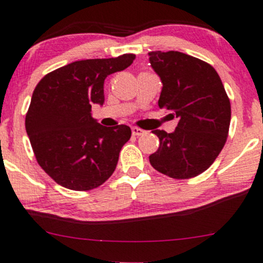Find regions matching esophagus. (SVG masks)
I'll list each match as a JSON object with an SVG mask.
<instances>
[{
    "label": "esophagus",
    "mask_w": 263,
    "mask_h": 263,
    "mask_svg": "<svg viewBox=\"0 0 263 263\" xmlns=\"http://www.w3.org/2000/svg\"><path fill=\"white\" fill-rule=\"evenodd\" d=\"M131 129H132V135H134V136H141V135L145 134V131L141 128H138V127H132Z\"/></svg>",
    "instance_id": "1"
}]
</instances>
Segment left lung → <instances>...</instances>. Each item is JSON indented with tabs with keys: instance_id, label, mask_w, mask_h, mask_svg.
Wrapping results in <instances>:
<instances>
[{
	"instance_id": "1",
	"label": "left lung",
	"mask_w": 263,
	"mask_h": 263,
	"mask_svg": "<svg viewBox=\"0 0 263 263\" xmlns=\"http://www.w3.org/2000/svg\"><path fill=\"white\" fill-rule=\"evenodd\" d=\"M158 74V106L178 118L174 132L154 129L158 149L149 156L155 170L177 180L195 177L213 163L227 140L230 100L215 68L178 51L148 52Z\"/></svg>"
}]
</instances>
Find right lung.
<instances>
[{"mask_svg": "<svg viewBox=\"0 0 263 263\" xmlns=\"http://www.w3.org/2000/svg\"><path fill=\"white\" fill-rule=\"evenodd\" d=\"M135 59L126 53L72 62L37 83L26 115V132L43 171L66 189H96L116 170L131 128L100 125L91 107L105 102L106 77L123 71Z\"/></svg>", "mask_w": 263, "mask_h": 263, "instance_id": "obj_1", "label": "right lung"}]
</instances>
